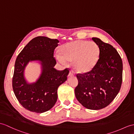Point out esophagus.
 <instances>
[{"instance_id": "esophagus-1", "label": "esophagus", "mask_w": 134, "mask_h": 134, "mask_svg": "<svg viewBox=\"0 0 134 134\" xmlns=\"http://www.w3.org/2000/svg\"><path fill=\"white\" fill-rule=\"evenodd\" d=\"M73 75H74V74L72 73V72H71V71H70V72H69V74H68V77H70L72 76H73Z\"/></svg>"}]
</instances>
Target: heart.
Instances as JSON below:
<instances>
[{
    "label": "heart",
    "mask_w": 134,
    "mask_h": 134,
    "mask_svg": "<svg viewBox=\"0 0 134 134\" xmlns=\"http://www.w3.org/2000/svg\"><path fill=\"white\" fill-rule=\"evenodd\" d=\"M60 62H72L76 73L87 74L94 69L99 59L100 48L94 42L77 40L65 43L59 48Z\"/></svg>",
    "instance_id": "obj_1"
}]
</instances>
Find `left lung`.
I'll return each instance as SVG.
<instances>
[{"label":"left lung","mask_w":134,"mask_h":134,"mask_svg":"<svg viewBox=\"0 0 134 134\" xmlns=\"http://www.w3.org/2000/svg\"><path fill=\"white\" fill-rule=\"evenodd\" d=\"M92 39L100 48L99 60L91 72L77 75L78 85L75 94L83 107L98 110L109 105L119 93L122 82L123 63L111 45L99 38Z\"/></svg>","instance_id":"8db88e82"}]
</instances>
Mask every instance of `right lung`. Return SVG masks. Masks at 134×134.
<instances>
[{
	"label": "right lung",
	"mask_w": 134,
	"mask_h": 134,
	"mask_svg": "<svg viewBox=\"0 0 134 134\" xmlns=\"http://www.w3.org/2000/svg\"><path fill=\"white\" fill-rule=\"evenodd\" d=\"M59 42L46 36L32 39L24 47L15 61L12 88L19 102L26 109L43 113L54 107L58 99V88L67 80V68L58 71L54 58L55 48ZM30 62L41 65V74L35 82H29L25 70Z\"/></svg>",
	"instance_id": "1"
}]
</instances>
